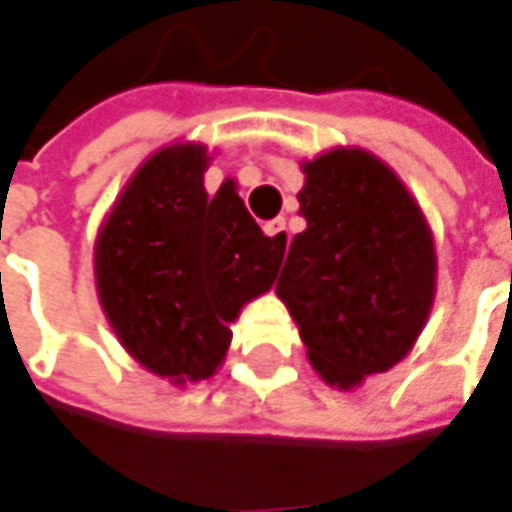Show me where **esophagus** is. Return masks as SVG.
<instances>
[{
  "mask_svg": "<svg viewBox=\"0 0 512 512\" xmlns=\"http://www.w3.org/2000/svg\"><path fill=\"white\" fill-rule=\"evenodd\" d=\"M263 232L269 235V238H277V243H286L289 235H286V221L283 218H274V221L263 223Z\"/></svg>",
  "mask_w": 512,
  "mask_h": 512,
  "instance_id": "esophagus-1",
  "label": "esophagus"
}]
</instances>
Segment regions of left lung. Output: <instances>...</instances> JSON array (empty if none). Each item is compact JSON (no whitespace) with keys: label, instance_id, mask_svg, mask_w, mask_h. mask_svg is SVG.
Instances as JSON below:
<instances>
[{"label":"left lung","instance_id":"left-lung-1","mask_svg":"<svg viewBox=\"0 0 512 512\" xmlns=\"http://www.w3.org/2000/svg\"><path fill=\"white\" fill-rule=\"evenodd\" d=\"M300 215L277 297L328 385L357 388L394 368L428 323L436 291L431 226L371 152L337 147L303 164Z\"/></svg>","mask_w":512,"mask_h":512}]
</instances>
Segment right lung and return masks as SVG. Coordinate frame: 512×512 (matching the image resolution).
<instances>
[{"instance_id":"right-lung-1","label":"right lung","mask_w":512,"mask_h":512,"mask_svg":"<svg viewBox=\"0 0 512 512\" xmlns=\"http://www.w3.org/2000/svg\"><path fill=\"white\" fill-rule=\"evenodd\" d=\"M203 144L150 155L96 238V289L121 345L175 385L209 379L232 343L229 323L272 289L286 243L266 238L235 181L209 198Z\"/></svg>"}]
</instances>
